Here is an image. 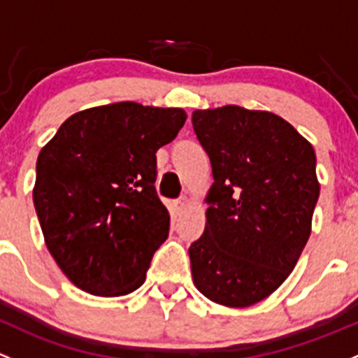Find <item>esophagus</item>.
Here are the masks:
<instances>
[{"label": "esophagus", "instance_id": "esophagus-1", "mask_svg": "<svg viewBox=\"0 0 358 358\" xmlns=\"http://www.w3.org/2000/svg\"><path fill=\"white\" fill-rule=\"evenodd\" d=\"M187 204H189V199H187L185 195H183V197H180L178 201L175 202V210H176V214H182L183 210H185Z\"/></svg>", "mask_w": 358, "mask_h": 358}]
</instances>
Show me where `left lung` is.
<instances>
[{
	"mask_svg": "<svg viewBox=\"0 0 358 358\" xmlns=\"http://www.w3.org/2000/svg\"><path fill=\"white\" fill-rule=\"evenodd\" d=\"M214 183L189 247L199 292L227 307L269 296L295 268L319 199L315 152L281 116L240 106L192 113Z\"/></svg>",
	"mask_w": 358,
	"mask_h": 358,
	"instance_id": "8db88e82",
	"label": "left lung"
}]
</instances>
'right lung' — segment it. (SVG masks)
I'll use <instances>...</instances> for the list:
<instances>
[{
    "label": "right lung",
    "mask_w": 358,
    "mask_h": 358,
    "mask_svg": "<svg viewBox=\"0 0 358 358\" xmlns=\"http://www.w3.org/2000/svg\"><path fill=\"white\" fill-rule=\"evenodd\" d=\"M187 120L180 108L115 103L71 115L39 152L34 208L48 250L73 285L120 296L145 281L168 238L157 149Z\"/></svg>",
    "instance_id": "add662e5"
}]
</instances>
